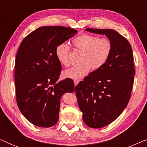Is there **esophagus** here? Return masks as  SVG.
<instances>
[{"mask_svg": "<svg viewBox=\"0 0 147 147\" xmlns=\"http://www.w3.org/2000/svg\"><path fill=\"white\" fill-rule=\"evenodd\" d=\"M79 82H80V80H74V84H75V86H77Z\"/></svg>", "mask_w": 147, "mask_h": 147, "instance_id": "obj_1", "label": "esophagus"}]
</instances>
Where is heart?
Returning a JSON list of instances; mask_svg holds the SVG:
<instances>
[{
  "label": "heart",
  "instance_id": "1",
  "mask_svg": "<svg viewBox=\"0 0 147 147\" xmlns=\"http://www.w3.org/2000/svg\"><path fill=\"white\" fill-rule=\"evenodd\" d=\"M73 44L78 49L83 51L81 65L74 66L64 70V78L78 80L87 75L92 67L99 69L108 61L112 51V43L107 38H99L90 34H82L73 40ZM69 47L65 43H60L55 49L57 59L61 65H69Z\"/></svg>",
  "mask_w": 147,
  "mask_h": 147
}]
</instances>
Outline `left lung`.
I'll return each instance as SVG.
<instances>
[{
	"instance_id": "left-lung-1",
	"label": "left lung",
	"mask_w": 147,
	"mask_h": 147,
	"mask_svg": "<svg viewBox=\"0 0 147 147\" xmlns=\"http://www.w3.org/2000/svg\"><path fill=\"white\" fill-rule=\"evenodd\" d=\"M86 31L105 35L112 43L108 61L75 88L84 123L99 128L114 121L129 102L135 75L134 58L129 42L116 31L90 28Z\"/></svg>"
}]
</instances>
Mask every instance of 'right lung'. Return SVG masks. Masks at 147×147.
I'll use <instances>...</instances> for the list:
<instances>
[{"label": "right lung", "instance_id": "right-lung-1", "mask_svg": "<svg viewBox=\"0 0 147 147\" xmlns=\"http://www.w3.org/2000/svg\"><path fill=\"white\" fill-rule=\"evenodd\" d=\"M77 33V30L65 27H41L28 35L19 46L15 69L17 103L22 114L34 125L45 128L55 125L61 96L74 92L72 80L57 83L61 65L55 49Z\"/></svg>", "mask_w": 147, "mask_h": 147}]
</instances>
